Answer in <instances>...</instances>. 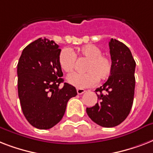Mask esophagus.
I'll list each match as a JSON object with an SVG mask.
<instances>
[{
  "label": "esophagus",
  "mask_w": 153,
  "mask_h": 153,
  "mask_svg": "<svg viewBox=\"0 0 153 153\" xmlns=\"http://www.w3.org/2000/svg\"><path fill=\"white\" fill-rule=\"evenodd\" d=\"M85 92H86V91L84 89H77V93H78V94H82Z\"/></svg>",
  "instance_id": "1"
}]
</instances>
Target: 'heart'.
<instances>
[{
    "mask_svg": "<svg viewBox=\"0 0 153 153\" xmlns=\"http://www.w3.org/2000/svg\"><path fill=\"white\" fill-rule=\"evenodd\" d=\"M102 49L94 44H87L79 48L74 54L69 48L62 49L59 55V64L67 73L73 71L76 56L87 60L84 66L86 73H73L67 77V82L77 88H87L109 78L112 71V62L106 55H102Z\"/></svg>",
    "mask_w": 153,
    "mask_h": 153,
    "instance_id": "b5f03b06",
    "label": "heart"
}]
</instances>
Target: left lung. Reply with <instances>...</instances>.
Masks as SVG:
<instances>
[{
    "label": "left lung",
    "instance_id": "1",
    "mask_svg": "<svg viewBox=\"0 0 153 153\" xmlns=\"http://www.w3.org/2000/svg\"><path fill=\"white\" fill-rule=\"evenodd\" d=\"M112 71L98 92V102L86 108L89 117L102 127L111 128L126 120L133 105L136 62L128 47L115 39L109 43Z\"/></svg>",
    "mask_w": 153,
    "mask_h": 153
}]
</instances>
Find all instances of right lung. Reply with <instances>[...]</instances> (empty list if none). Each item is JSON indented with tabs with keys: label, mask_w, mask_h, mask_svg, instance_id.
I'll return each mask as SVG.
<instances>
[{
	"label": "right lung",
	"mask_w": 153,
	"mask_h": 153,
	"mask_svg": "<svg viewBox=\"0 0 153 153\" xmlns=\"http://www.w3.org/2000/svg\"><path fill=\"white\" fill-rule=\"evenodd\" d=\"M61 49L53 40L39 39L27 45L17 64L18 96L23 114L32 126L52 128L61 121L75 87L63 82L59 64Z\"/></svg>",
	"instance_id": "right-lung-1"
}]
</instances>
